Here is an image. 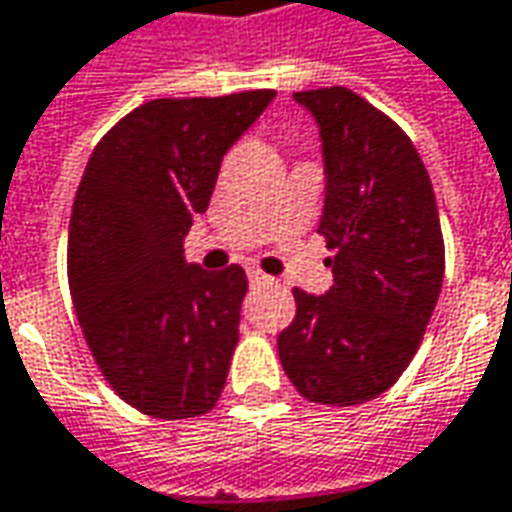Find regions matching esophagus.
<instances>
[{
  "mask_svg": "<svg viewBox=\"0 0 512 512\" xmlns=\"http://www.w3.org/2000/svg\"><path fill=\"white\" fill-rule=\"evenodd\" d=\"M246 274H249V283H252V285H263V283H271V277H269V274H263V271H260V269H255V266H252V269L246 271Z\"/></svg>",
  "mask_w": 512,
  "mask_h": 512,
  "instance_id": "34e87169",
  "label": "esophagus"
}]
</instances>
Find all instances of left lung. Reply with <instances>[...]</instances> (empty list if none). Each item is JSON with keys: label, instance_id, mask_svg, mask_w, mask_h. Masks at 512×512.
Returning a JSON list of instances; mask_svg holds the SVG:
<instances>
[{"label": "left lung", "instance_id": "8db88e82", "mask_svg": "<svg viewBox=\"0 0 512 512\" xmlns=\"http://www.w3.org/2000/svg\"><path fill=\"white\" fill-rule=\"evenodd\" d=\"M294 100L322 139L333 285L322 297L294 288L277 350L302 398L356 406L387 392L420 347L446 269L440 215L423 159L384 111L344 86Z\"/></svg>", "mask_w": 512, "mask_h": 512}]
</instances>
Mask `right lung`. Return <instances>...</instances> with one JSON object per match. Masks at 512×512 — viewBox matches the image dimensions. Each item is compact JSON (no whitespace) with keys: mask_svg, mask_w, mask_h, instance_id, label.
I'll use <instances>...</instances> for the list:
<instances>
[{"mask_svg":"<svg viewBox=\"0 0 512 512\" xmlns=\"http://www.w3.org/2000/svg\"><path fill=\"white\" fill-rule=\"evenodd\" d=\"M277 92L162 97L97 142L72 204L66 271L100 373L159 420L210 412L238 344L246 271L184 260L224 154Z\"/></svg>","mask_w":512,"mask_h":512,"instance_id":"obj_1","label":"right lung"}]
</instances>
